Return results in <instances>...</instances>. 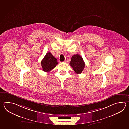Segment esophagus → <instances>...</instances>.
Wrapping results in <instances>:
<instances>
[{
    "label": "esophagus",
    "mask_w": 129,
    "mask_h": 129,
    "mask_svg": "<svg viewBox=\"0 0 129 129\" xmlns=\"http://www.w3.org/2000/svg\"><path fill=\"white\" fill-rule=\"evenodd\" d=\"M67 59L66 58V59H65V60L64 61V63H67Z\"/></svg>",
    "instance_id": "obj_1"
}]
</instances>
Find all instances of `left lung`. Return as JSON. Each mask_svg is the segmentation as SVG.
<instances>
[{
  "instance_id": "1",
  "label": "left lung",
  "mask_w": 129,
  "mask_h": 129,
  "mask_svg": "<svg viewBox=\"0 0 129 129\" xmlns=\"http://www.w3.org/2000/svg\"><path fill=\"white\" fill-rule=\"evenodd\" d=\"M70 64L77 74H81L85 67V63L83 58L78 54L72 56Z\"/></svg>"
}]
</instances>
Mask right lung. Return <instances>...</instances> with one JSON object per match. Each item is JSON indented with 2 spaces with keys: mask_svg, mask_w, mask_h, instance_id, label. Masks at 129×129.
Wrapping results in <instances>:
<instances>
[{
  "mask_svg": "<svg viewBox=\"0 0 129 129\" xmlns=\"http://www.w3.org/2000/svg\"><path fill=\"white\" fill-rule=\"evenodd\" d=\"M58 63L57 59L50 52L47 53L41 62L43 71L47 72L51 71Z\"/></svg>",
  "mask_w": 129,
  "mask_h": 129,
  "instance_id": "add662e5",
  "label": "right lung"
}]
</instances>
